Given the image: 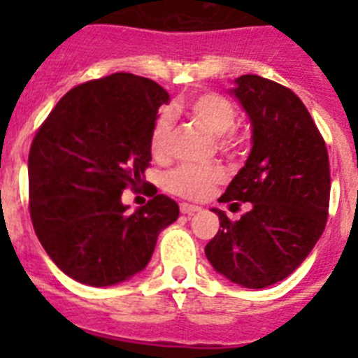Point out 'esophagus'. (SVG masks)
Masks as SVG:
<instances>
[{
  "mask_svg": "<svg viewBox=\"0 0 358 358\" xmlns=\"http://www.w3.org/2000/svg\"><path fill=\"white\" fill-rule=\"evenodd\" d=\"M179 208H181L182 215H194V213H197V211H201V208L199 206H194V204H186V202H182Z\"/></svg>",
  "mask_w": 358,
  "mask_h": 358,
  "instance_id": "esophagus-1",
  "label": "esophagus"
}]
</instances>
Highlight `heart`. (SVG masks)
I'll return each instance as SVG.
<instances>
[{
    "mask_svg": "<svg viewBox=\"0 0 358 358\" xmlns=\"http://www.w3.org/2000/svg\"><path fill=\"white\" fill-rule=\"evenodd\" d=\"M186 113L199 123H202L211 134L222 136L235 127L236 110L226 96L218 93H202L189 98L186 103ZM170 136H172V120L169 115H161L154 122L150 132V150L156 157L169 154ZM231 141L222 140V145ZM224 181V172L217 166H197V164H182L166 179L170 192L192 201H201L213 192L218 182Z\"/></svg>",
    "mask_w": 358,
    "mask_h": 358,
    "instance_id": "obj_1",
    "label": "heart"
}]
</instances>
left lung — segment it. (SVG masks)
<instances>
[{"mask_svg":"<svg viewBox=\"0 0 358 358\" xmlns=\"http://www.w3.org/2000/svg\"><path fill=\"white\" fill-rule=\"evenodd\" d=\"M231 94L251 122V152L220 202H251L204 248L218 274L265 289L285 280L321 238L330 204V163L321 132L296 93L258 75H242Z\"/></svg>","mask_w":358,"mask_h":358,"instance_id":"8db88e82","label":"left lung"}]
</instances>
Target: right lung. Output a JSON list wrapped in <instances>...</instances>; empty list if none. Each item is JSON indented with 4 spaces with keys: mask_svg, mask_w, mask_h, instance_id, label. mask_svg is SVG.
I'll list each match as a JSON object with an SVG mask.
<instances>
[{
    "mask_svg": "<svg viewBox=\"0 0 358 358\" xmlns=\"http://www.w3.org/2000/svg\"><path fill=\"white\" fill-rule=\"evenodd\" d=\"M169 102L154 80L113 73L68 91L31 141V224L53 264L78 283L110 287L141 273L179 217L157 189L134 213L122 202L123 189L145 186L150 132Z\"/></svg>",
    "mask_w": 358,
    "mask_h": 358,
    "instance_id": "right-lung-1",
    "label": "right lung"
}]
</instances>
